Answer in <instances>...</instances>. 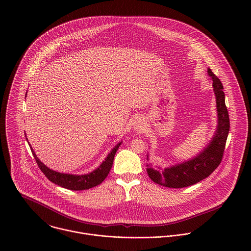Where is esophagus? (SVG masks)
<instances>
[{
    "mask_svg": "<svg viewBox=\"0 0 251 251\" xmlns=\"http://www.w3.org/2000/svg\"><path fill=\"white\" fill-rule=\"evenodd\" d=\"M137 127H138V129H140V128L142 127V126H141L140 124H138V125H137Z\"/></svg>",
    "mask_w": 251,
    "mask_h": 251,
    "instance_id": "1",
    "label": "esophagus"
}]
</instances>
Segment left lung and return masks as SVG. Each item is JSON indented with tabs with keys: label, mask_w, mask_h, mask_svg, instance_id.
Returning a JSON list of instances; mask_svg holds the SVG:
<instances>
[{
	"label": "left lung",
	"mask_w": 251,
	"mask_h": 251,
	"mask_svg": "<svg viewBox=\"0 0 251 251\" xmlns=\"http://www.w3.org/2000/svg\"><path fill=\"white\" fill-rule=\"evenodd\" d=\"M208 74L213 79L216 100L217 126L215 135L209 145L192 159L164 169L158 167L156 170L151 168V165L148 164V175L152 181L157 184L172 188H182L192 185L209 177L222 160L225 144L230 129V121L227 107L225 105V96L222 83L212 70L208 69Z\"/></svg>",
	"instance_id": "left-lung-1"
}]
</instances>
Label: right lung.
Listing matches in <instances>:
<instances>
[{"label": "right lung", "mask_w": 251, "mask_h": 251, "mask_svg": "<svg viewBox=\"0 0 251 251\" xmlns=\"http://www.w3.org/2000/svg\"><path fill=\"white\" fill-rule=\"evenodd\" d=\"M25 136H26V134H25ZM27 141H28V139H27ZM121 144L122 142L117 144L113 148V150L108 153L105 160L96 170H94L93 172L86 174V175H72V174H64V173L56 172V171L48 168L47 166H45L38 159V157L36 156L32 147H31V151L33 152V155L36 159L39 169L42 171V173L46 176V178L49 180H51L52 182H54L62 187H65V188H68L71 190H85V189H89V188H92L94 186L100 184L107 177L108 174L112 168V165H113L114 156H115L116 151H118L119 147L121 146Z\"/></svg>", "instance_id": "add662e5"}]
</instances>
